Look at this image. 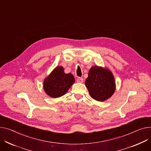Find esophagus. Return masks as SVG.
Wrapping results in <instances>:
<instances>
[{
	"label": "esophagus",
	"mask_w": 151,
	"mask_h": 151,
	"mask_svg": "<svg viewBox=\"0 0 151 151\" xmlns=\"http://www.w3.org/2000/svg\"><path fill=\"white\" fill-rule=\"evenodd\" d=\"M84 81V79L82 78H78L76 79V82L79 83H83Z\"/></svg>",
	"instance_id": "34e87169"
}]
</instances>
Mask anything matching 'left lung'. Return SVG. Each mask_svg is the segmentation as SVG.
Masks as SVG:
<instances>
[{"mask_svg": "<svg viewBox=\"0 0 151 151\" xmlns=\"http://www.w3.org/2000/svg\"><path fill=\"white\" fill-rule=\"evenodd\" d=\"M85 85L90 96L98 101H104L114 93L116 85L115 78L106 67L93 66L89 70Z\"/></svg>", "mask_w": 151, "mask_h": 151, "instance_id": "obj_1", "label": "left lung"}]
</instances>
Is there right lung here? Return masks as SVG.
<instances>
[{"label":"right lung","mask_w":151,"mask_h":151,"mask_svg":"<svg viewBox=\"0 0 151 151\" xmlns=\"http://www.w3.org/2000/svg\"><path fill=\"white\" fill-rule=\"evenodd\" d=\"M75 82L72 73H65L63 67L58 66L44 79L43 88L47 95L56 98L65 95Z\"/></svg>","instance_id":"add662e5"}]
</instances>
